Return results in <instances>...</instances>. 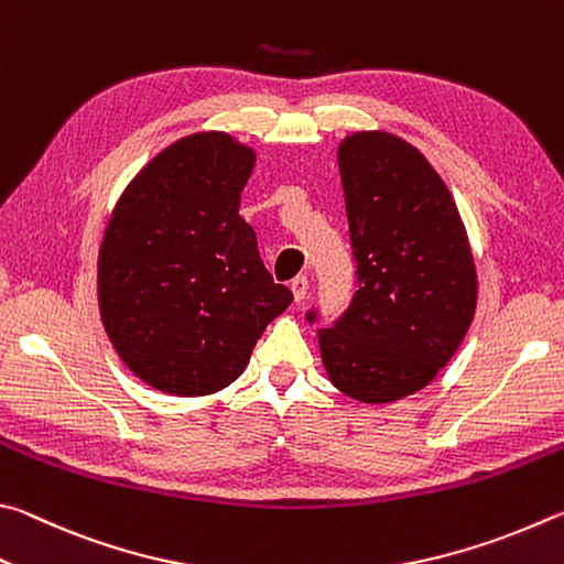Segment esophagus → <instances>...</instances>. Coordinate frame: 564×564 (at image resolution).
Here are the masks:
<instances>
[{
  "label": "esophagus",
  "instance_id": "esophagus-1",
  "mask_svg": "<svg viewBox=\"0 0 564 564\" xmlns=\"http://www.w3.org/2000/svg\"><path fill=\"white\" fill-rule=\"evenodd\" d=\"M290 290H292V294H294V300L297 302H302L304 297H307V290H310V280L304 274H300V276H294V280L290 282Z\"/></svg>",
  "mask_w": 564,
  "mask_h": 564
}]
</instances>
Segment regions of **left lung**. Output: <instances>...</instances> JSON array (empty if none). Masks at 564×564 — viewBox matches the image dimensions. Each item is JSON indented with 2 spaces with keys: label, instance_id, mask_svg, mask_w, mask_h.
I'll use <instances>...</instances> for the list:
<instances>
[{
  "label": "left lung",
  "instance_id": "1",
  "mask_svg": "<svg viewBox=\"0 0 564 564\" xmlns=\"http://www.w3.org/2000/svg\"><path fill=\"white\" fill-rule=\"evenodd\" d=\"M357 292L319 334L334 387L367 403L409 397L446 367L476 312V264L446 183L381 131L339 145ZM322 319L317 307L307 322Z\"/></svg>",
  "mask_w": 564,
  "mask_h": 564
}]
</instances>
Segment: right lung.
<instances>
[{"mask_svg": "<svg viewBox=\"0 0 564 564\" xmlns=\"http://www.w3.org/2000/svg\"><path fill=\"white\" fill-rule=\"evenodd\" d=\"M252 165L254 153L227 133L181 138L133 177L108 220L98 307L118 357L148 387L225 389L294 300L237 213Z\"/></svg>", "mask_w": 564, "mask_h": 564, "instance_id": "obj_1", "label": "right lung"}]
</instances>
